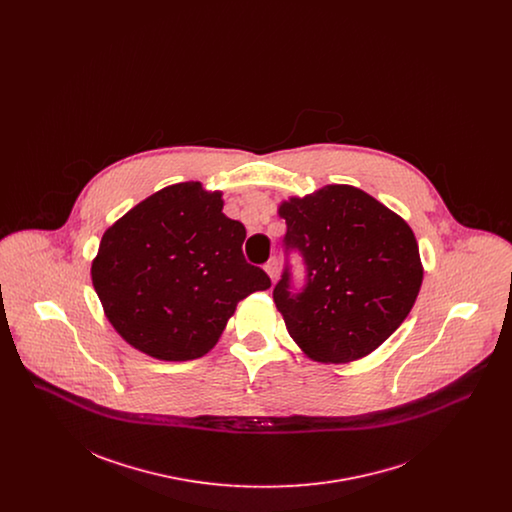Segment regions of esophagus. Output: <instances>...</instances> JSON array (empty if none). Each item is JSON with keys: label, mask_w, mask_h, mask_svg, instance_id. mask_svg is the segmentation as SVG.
I'll list each match as a JSON object with an SVG mask.
<instances>
[{"label": "esophagus", "mask_w": 512, "mask_h": 512, "mask_svg": "<svg viewBox=\"0 0 512 512\" xmlns=\"http://www.w3.org/2000/svg\"><path fill=\"white\" fill-rule=\"evenodd\" d=\"M265 270H267V274L272 278V280H276V278H278V272H280V263H278V259H276V257L268 259V263L265 265Z\"/></svg>", "instance_id": "34e87169"}]
</instances>
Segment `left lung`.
Masks as SVG:
<instances>
[{"label": "left lung", "mask_w": 512, "mask_h": 512, "mask_svg": "<svg viewBox=\"0 0 512 512\" xmlns=\"http://www.w3.org/2000/svg\"><path fill=\"white\" fill-rule=\"evenodd\" d=\"M284 249L297 251L305 284L293 292L286 265L274 286L276 309L293 341L320 363H349L390 338L422 284L409 224L359 188L334 184L278 209Z\"/></svg>", "instance_id": "8db88e82"}]
</instances>
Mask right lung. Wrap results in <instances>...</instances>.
<instances>
[{
	"mask_svg": "<svg viewBox=\"0 0 512 512\" xmlns=\"http://www.w3.org/2000/svg\"><path fill=\"white\" fill-rule=\"evenodd\" d=\"M242 222L222 194L182 182L149 195L101 238L92 282L103 311L132 347L161 361H192L215 347L249 293L270 288L245 261Z\"/></svg>",
	"mask_w": 512,
	"mask_h": 512,
	"instance_id": "right-lung-1",
	"label": "right lung"
}]
</instances>
